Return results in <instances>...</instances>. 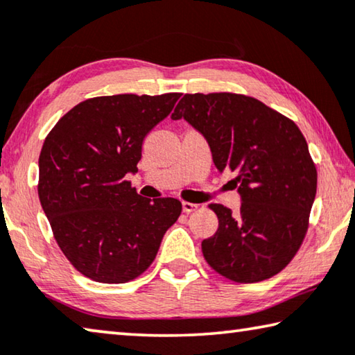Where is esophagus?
Listing matches in <instances>:
<instances>
[{"instance_id": "1", "label": "esophagus", "mask_w": 355, "mask_h": 355, "mask_svg": "<svg viewBox=\"0 0 355 355\" xmlns=\"http://www.w3.org/2000/svg\"><path fill=\"white\" fill-rule=\"evenodd\" d=\"M182 207H183V211L184 213H191V211L198 210L199 205L198 204H193V202H183Z\"/></svg>"}]
</instances>
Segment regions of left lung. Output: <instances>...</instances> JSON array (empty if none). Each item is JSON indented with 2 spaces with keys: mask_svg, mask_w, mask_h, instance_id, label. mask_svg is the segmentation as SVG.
<instances>
[{
  "mask_svg": "<svg viewBox=\"0 0 355 355\" xmlns=\"http://www.w3.org/2000/svg\"><path fill=\"white\" fill-rule=\"evenodd\" d=\"M184 118L210 145L219 172H235L239 213L221 204L218 230L202 241L205 261L235 283L279 273L305 239L318 188L316 166L294 121L256 98L235 93L184 94L172 120Z\"/></svg>",
  "mask_w": 355,
  "mask_h": 355,
  "instance_id": "obj_1",
  "label": "left lung"
}]
</instances>
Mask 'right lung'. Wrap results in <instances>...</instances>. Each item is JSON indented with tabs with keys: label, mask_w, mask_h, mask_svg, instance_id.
<instances>
[{
	"label": "right lung",
	"mask_w": 355,
	"mask_h": 355,
	"mask_svg": "<svg viewBox=\"0 0 355 355\" xmlns=\"http://www.w3.org/2000/svg\"><path fill=\"white\" fill-rule=\"evenodd\" d=\"M178 98L114 94L82 101L44 140L39 200L60 250L89 279L120 284L140 277L182 215L180 200L145 199L126 180L137 172L145 136Z\"/></svg>",
	"instance_id": "right-lung-1"
}]
</instances>
